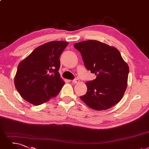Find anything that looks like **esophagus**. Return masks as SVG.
Instances as JSON below:
<instances>
[{
    "instance_id": "34e87169",
    "label": "esophagus",
    "mask_w": 149,
    "mask_h": 149,
    "mask_svg": "<svg viewBox=\"0 0 149 149\" xmlns=\"http://www.w3.org/2000/svg\"><path fill=\"white\" fill-rule=\"evenodd\" d=\"M71 82H72L73 83H74V84H76V83H78L79 82V80L78 79H75L74 80L71 81Z\"/></svg>"
}]
</instances>
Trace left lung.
Instances as JSON below:
<instances>
[{"label": "left lung", "mask_w": 149, "mask_h": 149, "mask_svg": "<svg viewBox=\"0 0 149 149\" xmlns=\"http://www.w3.org/2000/svg\"><path fill=\"white\" fill-rule=\"evenodd\" d=\"M81 54L86 68L97 76L87 81V93L80 98L88 107L98 111L112 108L120 102L127 87L128 64L113 46L97 40L74 45Z\"/></svg>", "instance_id": "left-lung-1"}]
</instances>
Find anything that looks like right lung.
Here are the masks:
<instances>
[{"label":"right lung","mask_w":149,"mask_h":149,"mask_svg":"<svg viewBox=\"0 0 149 149\" xmlns=\"http://www.w3.org/2000/svg\"><path fill=\"white\" fill-rule=\"evenodd\" d=\"M68 43L52 41L35 49L17 67L15 85L29 103L40 105L55 97L65 82L58 70L61 54Z\"/></svg>","instance_id":"obj_1"}]
</instances>
